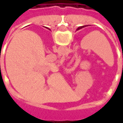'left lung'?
<instances>
[{
  "label": "left lung",
  "mask_w": 123,
  "mask_h": 123,
  "mask_svg": "<svg viewBox=\"0 0 123 123\" xmlns=\"http://www.w3.org/2000/svg\"><path fill=\"white\" fill-rule=\"evenodd\" d=\"M85 26H80V27H79L78 29H77V30H79V29H82L83 27H84Z\"/></svg>",
  "instance_id": "obj_1"
}]
</instances>
